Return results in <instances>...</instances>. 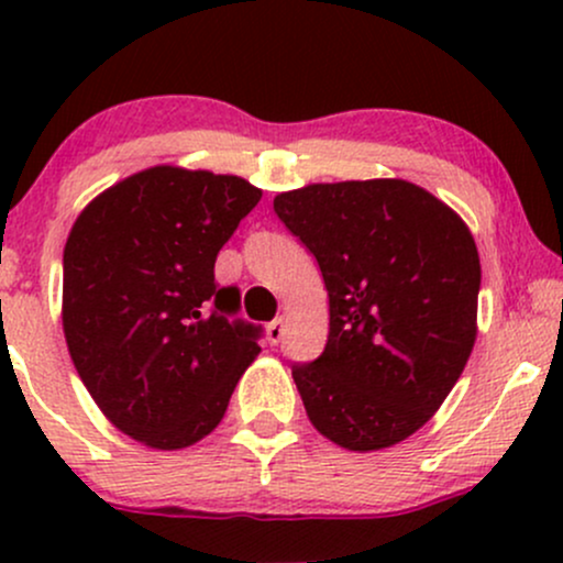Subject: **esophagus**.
I'll return each instance as SVG.
<instances>
[{"label": "esophagus", "instance_id": "obj_1", "mask_svg": "<svg viewBox=\"0 0 563 563\" xmlns=\"http://www.w3.org/2000/svg\"><path fill=\"white\" fill-rule=\"evenodd\" d=\"M283 333H286V320H283V318H277L267 325V341H269V344H280Z\"/></svg>", "mask_w": 563, "mask_h": 563}]
</instances>
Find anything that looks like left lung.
Instances as JSON below:
<instances>
[{
	"label": "left lung",
	"mask_w": 563,
	"mask_h": 563,
	"mask_svg": "<svg viewBox=\"0 0 563 563\" xmlns=\"http://www.w3.org/2000/svg\"><path fill=\"white\" fill-rule=\"evenodd\" d=\"M273 206L318 260L331 307L325 352L294 365L309 421L352 452L416 434L476 341L482 267L466 222L405 179L307 185Z\"/></svg>",
	"instance_id": "obj_1"
}]
</instances>
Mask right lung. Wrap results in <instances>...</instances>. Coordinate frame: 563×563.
<instances>
[{
    "mask_svg": "<svg viewBox=\"0 0 563 563\" xmlns=\"http://www.w3.org/2000/svg\"><path fill=\"white\" fill-rule=\"evenodd\" d=\"M262 190L179 166L121 179L76 217L63 251V333L102 416L153 450L217 429L262 352L260 328L230 320L238 288L214 262Z\"/></svg>",
    "mask_w": 563,
    "mask_h": 563,
    "instance_id": "right-lung-1",
    "label": "right lung"
}]
</instances>
